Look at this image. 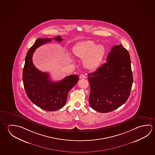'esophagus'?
<instances>
[{
	"mask_svg": "<svg viewBox=\"0 0 155 155\" xmlns=\"http://www.w3.org/2000/svg\"><path fill=\"white\" fill-rule=\"evenodd\" d=\"M79 78L81 79H85L87 78V76H86L85 74H81V75L79 76Z\"/></svg>",
	"mask_w": 155,
	"mask_h": 155,
	"instance_id": "obj_1",
	"label": "esophagus"
}]
</instances>
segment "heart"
<instances>
[{
	"mask_svg": "<svg viewBox=\"0 0 155 155\" xmlns=\"http://www.w3.org/2000/svg\"><path fill=\"white\" fill-rule=\"evenodd\" d=\"M74 54L81 59H84L83 64L86 68L94 70L97 67L105 52L102 45H96L91 40L81 41L73 48Z\"/></svg>",
	"mask_w": 155,
	"mask_h": 155,
	"instance_id": "obj_1",
	"label": "heart"
}]
</instances>
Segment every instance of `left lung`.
Here are the masks:
<instances>
[{
    "instance_id": "left-lung-1",
    "label": "left lung",
    "mask_w": 155,
    "mask_h": 155,
    "mask_svg": "<svg viewBox=\"0 0 155 155\" xmlns=\"http://www.w3.org/2000/svg\"><path fill=\"white\" fill-rule=\"evenodd\" d=\"M106 61L96 71L88 74L90 105L102 113L113 111L124 104L133 83L130 55L121 44L112 47Z\"/></svg>"
}]
</instances>
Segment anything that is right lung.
I'll use <instances>...</instances> for the list:
<instances>
[{"label": "right lung", "mask_w": 155, "mask_h": 155, "mask_svg": "<svg viewBox=\"0 0 155 155\" xmlns=\"http://www.w3.org/2000/svg\"><path fill=\"white\" fill-rule=\"evenodd\" d=\"M51 38H38L30 47L25 57L23 70V81L28 97L33 103L47 111H55L65 105L70 90L76 84L78 76L72 74L60 81L53 82L49 79V74L42 72L33 63V53L39 47L51 41ZM54 40L61 42L60 36Z\"/></svg>", "instance_id": "right-lung-1"}]
</instances>
